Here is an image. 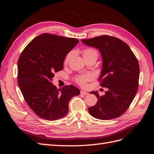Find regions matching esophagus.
Wrapping results in <instances>:
<instances>
[{
  "label": "esophagus",
  "instance_id": "esophagus-1",
  "mask_svg": "<svg viewBox=\"0 0 154 154\" xmlns=\"http://www.w3.org/2000/svg\"><path fill=\"white\" fill-rule=\"evenodd\" d=\"M80 94H82V95H87L88 94V93L87 92H85V91H80Z\"/></svg>",
  "mask_w": 154,
  "mask_h": 154
}]
</instances>
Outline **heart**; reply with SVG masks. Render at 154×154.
<instances>
[{
  "label": "heart",
  "mask_w": 154,
  "mask_h": 154,
  "mask_svg": "<svg viewBox=\"0 0 154 154\" xmlns=\"http://www.w3.org/2000/svg\"><path fill=\"white\" fill-rule=\"evenodd\" d=\"M72 55H73L72 51H71V52H69L67 54L66 57L64 58L65 64H67L69 63L70 60L71 59ZM83 58L85 59L91 58V57H96L97 58V56H98V53H97V51L94 48H86L85 49H83ZM93 78H94V75H93V74L86 73V74H81V75L78 76L76 78V82L78 83L79 85H80L82 86H84L87 82L92 80Z\"/></svg>",
  "instance_id": "heart-1"
}]
</instances>
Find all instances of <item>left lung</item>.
<instances>
[{
    "label": "left lung",
    "mask_w": 154,
    "mask_h": 154,
    "mask_svg": "<svg viewBox=\"0 0 154 154\" xmlns=\"http://www.w3.org/2000/svg\"><path fill=\"white\" fill-rule=\"evenodd\" d=\"M82 42L100 52V85L108 88L101 96L97 91L91 92L98 101L88 108V112L98 119L117 118L128 109L137 91L139 67L136 56L127 44L116 37L102 35Z\"/></svg>",
    "instance_id": "1"
}]
</instances>
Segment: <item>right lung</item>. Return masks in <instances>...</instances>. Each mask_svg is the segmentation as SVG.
<instances>
[{
	"label": "right lung",
	"mask_w": 154,
	"mask_h": 154,
	"mask_svg": "<svg viewBox=\"0 0 154 154\" xmlns=\"http://www.w3.org/2000/svg\"><path fill=\"white\" fill-rule=\"evenodd\" d=\"M79 40L44 33L31 41L18 61V84L30 109L42 119L54 121L69 112V102L80 91L74 85L58 88L51 82L63 67L64 58Z\"/></svg>",
	"instance_id": "1"
}]
</instances>
